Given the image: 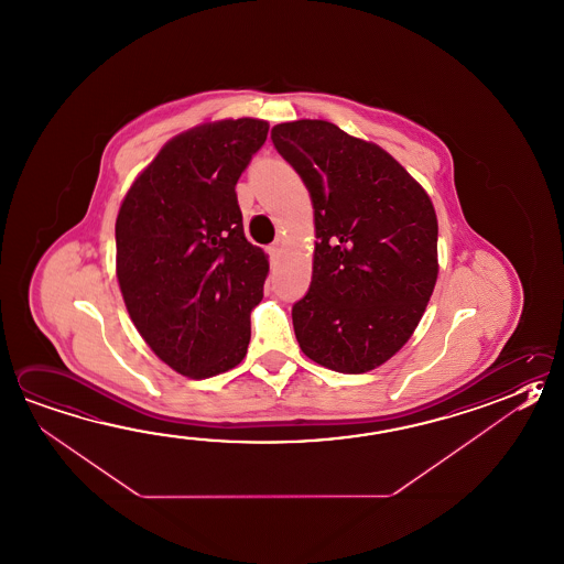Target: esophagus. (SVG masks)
I'll return each mask as SVG.
<instances>
[{"label": "esophagus", "instance_id": "esophagus-1", "mask_svg": "<svg viewBox=\"0 0 564 564\" xmlns=\"http://www.w3.org/2000/svg\"><path fill=\"white\" fill-rule=\"evenodd\" d=\"M267 251H269V257L275 261L276 257H279V253H281V243L271 245Z\"/></svg>", "mask_w": 564, "mask_h": 564}]
</instances>
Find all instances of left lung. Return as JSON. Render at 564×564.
I'll return each mask as SVG.
<instances>
[{"mask_svg": "<svg viewBox=\"0 0 564 564\" xmlns=\"http://www.w3.org/2000/svg\"><path fill=\"white\" fill-rule=\"evenodd\" d=\"M315 209L307 295L293 305L301 351L330 371L367 372L411 339L435 289V207L384 149L323 119L271 129Z\"/></svg>", "mask_w": 564, "mask_h": 564, "instance_id": "left-lung-1", "label": "left lung"}]
</instances>
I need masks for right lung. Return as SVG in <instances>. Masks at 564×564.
<instances>
[{
  "label": "right lung",
  "instance_id": "1",
  "mask_svg": "<svg viewBox=\"0 0 564 564\" xmlns=\"http://www.w3.org/2000/svg\"><path fill=\"white\" fill-rule=\"evenodd\" d=\"M269 123L224 119L167 141L116 221L129 317L173 371L207 379L243 361L269 261L245 239L235 185Z\"/></svg>",
  "mask_w": 564,
  "mask_h": 564
}]
</instances>
